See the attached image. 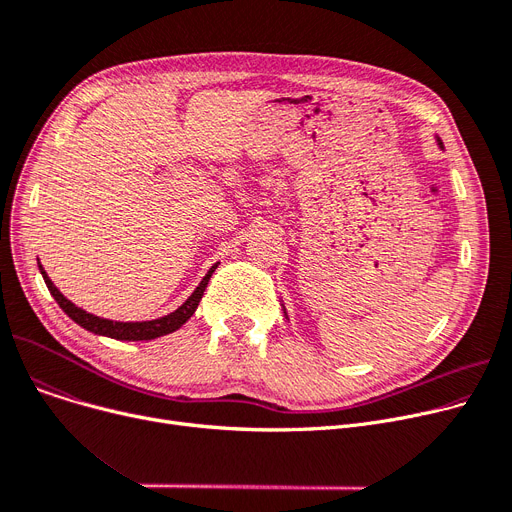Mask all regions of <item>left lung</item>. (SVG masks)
<instances>
[{
  "label": "left lung",
  "mask_w": 512,
  "mask_h": 512,
  "mask_svg": "<svg viewBox=\"0 0 512 512\" xmlns=\"http://www.w3.org/2000/svg\"><path fill=\"white\" fill-rule=\"evenodd\" d=\"M436 143H438V147H440V149H444V145H442V139L438 137V134H436ZM282 311H284V317L288 319V313H286V307H284V303H282Z\"/></svg>",
  "instance_id": "8db88e82"
}]
</instances>
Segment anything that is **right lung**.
I'll return each mask as SVG.
<instances>
[{
    "mask_svg": "<svg viewBox=\"0 0 512 512\" xmlns=\"http://www.w3.org/2000/svg\"><path fill=\"white\" fill-rule=\"evenodd\" d=\"M39 261V259H37ZM218 263H213L207 274L203 276V280L199 282V286L193 290L191 297H188L176 311L164 315V317H157V319H147V321H114V319H105V317H99V315H93V313H87L85 309L76 307L72 301H68L64 294L56 288V284H53L47 276V272L43 270V265L39 263V272L51 292V297L58 301V305L62 307V311L74 321V324H78L80 328H85L93 334H99V336H107V338H114V340H128V342H139V340H155L159 336H166V334H172L176 332L178 328H182L188 319L193 317V313L197 311L201 299H203V292L209 284V278L211 274L218 270Z\"/></svg>",
    "mask_w": 512,
    "mask_h": 512,
    "instance_id": "1",
    "label": "right lung"
}]
</instances>
